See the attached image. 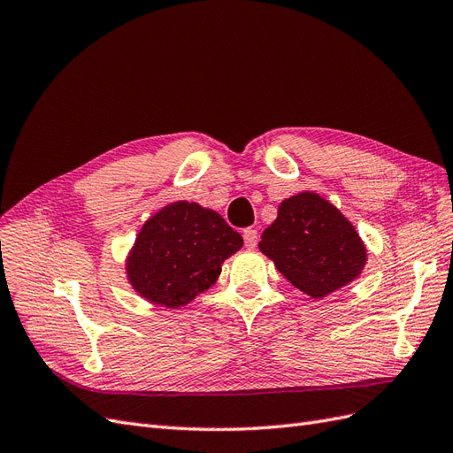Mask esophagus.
<instances>
[{
    "instance_id": "esophagus-1",
    "label": "esophagus",
    "mask_w": 453,
    "mask_h": 453,
    "mask_svg": "<svg viewBox=\"0 0 453 453\" xmlns=\"http://www.w3.org/2000/svg\"><path fill=\"white\" fill-rule=\"evenodd\" d=\"M257 240H258V236H257V230H255V228H245V230H243L245 248H248L250 251L257 248Z\"/></svg>"
}]
</instances>
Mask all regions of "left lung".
<instances>
[{"label":"left lung","instance_id":"1","mask_svg":"<svg viewBox=\"0 0 453 453\" xmlns=\"http://www.w3.org/2000/svg\"><path fill=\"white\" fill-rule=\"evenodd\" d=\"M258 250L304 295L321 300L357 280L366 245L349 219L313 190L285 198Z\"/></svg>","mask_w":453,"mask_h":453}]
</instances>
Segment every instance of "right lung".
Masks as SVG:
<instances>
[{
	"instance_id": "right-lung-1",
	"label": "right lung",
	"mask_w": 453,
	"mask_h": 453,
	"mask_svg": "<svg viewBox=\"0 0 453 453\" xmlns=\"http://www.w3.org/2000/svg\"><path fill=\"white\" fill-rule=\"evenodd\" d=\"M243 238L225 219L196 202L177 200L150 215L125 258L135 295L157 306L181 308L208 291Z\"/></svg>"
}]
</instances>
